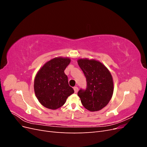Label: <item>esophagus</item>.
<instances>
[{
  "label": "esophagus",
  "mask_w": 147,
  "mask_h": 147,
  "mask_svg": "<svg viewBox=\"0 0 147 147\" xmlns=\"http://www.w3.org/2000/svg\"><path fill=\"white\" fill-rule=\"evenodd\" d=\"M74 91H75V93H77L78 91V88L77 87V86H75L74 88Z\"/></svg>",
  "instance_id": "34e87169"
}]
</instances>
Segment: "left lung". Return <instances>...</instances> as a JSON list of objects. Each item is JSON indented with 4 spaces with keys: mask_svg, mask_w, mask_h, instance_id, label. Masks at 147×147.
I'll return each mask as SVG.
<instances>
[{
    "mask_svg": "<svg viewBox=\"0 0 147 147\" xmlns=\"http://www.w3.org/2000/svg\"><path fill=\"white\" fill-rule=\"evenodd\" d=\"M78 64L86 78V90L80 89L78 96L84 107L91 112L103 109L113 92L112 76L106 67L94 59H80Z\"/></svg>",
    "mask_w": 147,
    "mask_h": 147,
    "instance_id": "1",
    "label": "left lung"
}]
</instances>
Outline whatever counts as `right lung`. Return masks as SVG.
Wrapping results in <instances>:
<instances>
[{
	"label": "right lung",
	"mask_w": 147,
	"mask_h": 147,
	"mask_svg": "<svg viewBox=\"0 0 147 147\" xmlns=\"http://www.w3.org/2000/svg\"><path fill=\"white\" fill-rule=\"evenodd\" d=\"M70 63L69 57H55L48 61L37 72L34 80V92L45 107L52 110L60 108L74 92L64 73Z\"/></svg>",
	"instance_id": "right-lung-1"
}]
</instances>
